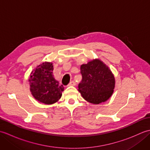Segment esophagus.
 Returning a JSON list of instances; mask_svg holds the SVG:
<instances>
[{
  "label": "esophagus",
  "instance_id": "obj_1",
  "mask_svg": "<svg viewBox=\"0 0 150 150\" xmlns=\"http://www.w3.org/2000/svg\"><path fill=\"white\" fill-rule=\"evenodd\" d=\"M68 86H75V82L73 81H72L69 82Z\"/></svg>",
  "mask_w": 150,
  "mask_h": 150
}]
</instances>
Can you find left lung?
Returning a JSON list of instances; mask_svg holds the SVG:
<instances>
[{"instance_id": "left-lung-1", "label": "left lung", "mask_w": 150, "mask_h": 150, "mask_svg": "<svg viewBox=\"0 0 150 150\" xmlns=\"http://www.w3.org/2000/svg\"><path fill=\"white\" fill-rule=\"evenodd\" d=\"M82 81L79 91L84 99L94 104L104 103L112 95L115 79L111 69L98 59L81 66Z\"/></svg>"}]
</instances>
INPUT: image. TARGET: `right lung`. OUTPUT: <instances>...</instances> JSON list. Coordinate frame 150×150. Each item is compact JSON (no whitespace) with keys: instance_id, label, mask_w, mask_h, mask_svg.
Returning <instances> with one entry per match:
<instances>
[{"instance_id":"obj_1","label":"right lung","mask_w":150,"mask_h":150,"mask_svg":"<svg viewBox=\"0 0 150 150\" xmlns=\"http://www.w3.org/2000/svg\"><path fill=\"white\" fill-rule=\"evenodd\" d=\"M53 71L52 62H44L37 66L30 75L31 95L37 100L44 104H52L58 102L64 89L54 77Z\"/></svg>"}]
</instances>
